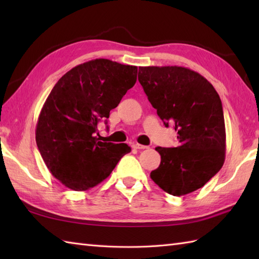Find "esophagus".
Wrapping results in <instances>:
<instances>
[{
    "mask_svg": "<svg viewBox=\"0 0 259 259\" xmlns=\"http://www.w3.org/2000/svg\"><path fill=\"white\" fill-rule=\"evenodd\" d=\"M133 148L134 149H138V150H142V149H147V146L144 145H139V144H133Z\"/></svg>",
    "mask_w": 259,
    "mask_h": 259,
    "instance_id": "1",
    "label": "esophagus"
}]
</instances>
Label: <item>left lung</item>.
<instances>
[{
    "instance_id": "obj_1",
    "label": "left lung",
    "mask_w": 259,
    "mask_h": 259,
    "mask_svg": "<svg viewBox=\"0 0 259 259\" xmlns=\"http://www.w3.org/2000/svg\"><path fill=\"white\" fill-rule=\"evenodd\" d=\"M138 80L177 148L157 147L161 161L150 177L168 194L184 196L205 186L223 167L226 130L222 100L207 79L184 67H139Z\"/></svg>"
}]
</instances>
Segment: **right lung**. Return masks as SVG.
Wrapping results in <instances>:
<instances>
[{"instance_id": "right-lung-1", "label": "right lung", "mask_w": 259, "mask_h": 259, "mask_svg": "<svg viewBox=\"0 0 259 259\" xmlns=\"http://www.w3.org/2000/svg\"><path fill=\"white\" fill-rule=\"evenodd\" d=\"M138 68L96 59L68 71L43 104L35 140L43 161L60 183L84 191L109 177L131 151L126 144L102 142L98 124L107 122L137 81Z\"/></svg>"}]
</instances>
